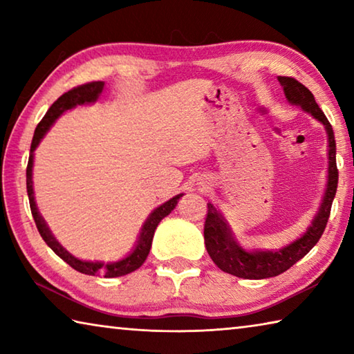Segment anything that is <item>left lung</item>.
Returning <instances> with one entry per match:
<instances>
[{"instance_id":"left-lung-1","label":"left lung","mask_w":354,"mask_h":354,"mask_svg":"<svg viewBox=\"0 0 354 354\" xmlns=\"http://www.w3.org/2000/svg\"><path fill=\"white\" fill-rule=\"evenodd\" d=\"M278 80L281 86L284 87L286 98L292 104L301 106L303 111L309 112L310 115H314L319 122L325 124L329 142L328 184L322 206L313 220V225L308 227V231L298 241L279 251H247L239 247L225 218L221 217V214L211 203H207L205 221V243L207 253L220 270L245 279L278 277V274L289 270L293 263H297L301 257L306 256L314 245L320 241L323 231H325L329 214H331L335 190H337L339 171L337 164H335V140L331 123L328 122L326 115L323 113L319 104L315 103L314 95L310 93L308 87H304L301 82H298L295 77L290 76H279Z\"/></svg>"}]
</instances>
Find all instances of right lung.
I'll return each instance as SVG.
<instances>
[{
	"mask_svg": "<svg viewBox=\"0 0 354 354\" xmlns=\"http://www.w3.org/2000/svg\"><path fill=\"white\" fill-rule=\"evenodd\" d=\"M104 87L103 81H93V82H87V84H81V86L73 87L71 91L65 92L62 97H59L55 103L51 104L50 109L45 113V117L40 120V123L37 124V128L34 131V137L31 142V154H29V160H28V167H26V189H28V196H29V206H31V212L35 221V226L40 232V236L44 241L46 242L48 247H50L55 253L68 263L70 267H73L75 270L81 272L84 274H103L104 278H117V277H123V274H128L131 272H134L139 268L143 262H145L147 256L149 253V248H151V242H153V236L156 227H158L159 221L164 217H167L175 206L178 205V200L181 198L183 194H179L176 196H173L171 200L164 203L162 206H159L158 209H154L149 215L148 220L145 221V225L142 227V232L139 236V241H137V245L133 253L129 256L124 257V259L113 262V263H103V262H86L77 259V257L71 256L67 250H65L61 243H59L53 234L48 230V226L45 223V220L41 218V215L37 211V206H35L34 201V190H32V158H34V149L37 148L39 142L41 137L46 134V131L50 129V127L55 123V120L61 115L62 112L71 109L77 104H84V103H93L95 100L98 98V95L101 93Z\"/></svg>",
	"mask_w": 354,
	"mask_h": 354,
	"instance_id": "right-lung-1",
	"label": "right lung"
}]
</instances>
